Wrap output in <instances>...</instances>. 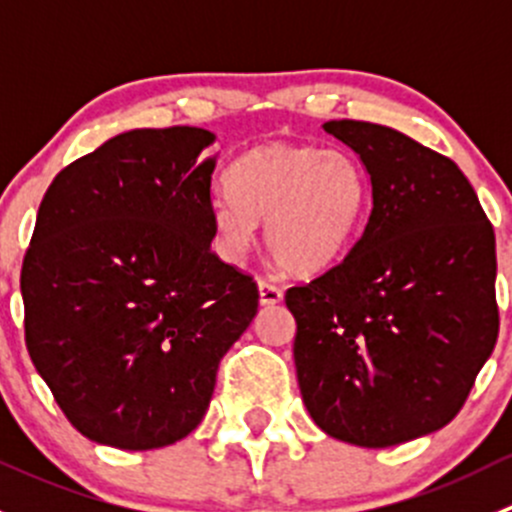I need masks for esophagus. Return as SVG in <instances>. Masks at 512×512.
Returning a JSON list of instances; mask_svg holds the SVG:
<instances>
[{
    "mask_svg": "<svg viewBox=\"0 0 512 512\" xmlns=\"http://www.w3.org/2000/svg\"><path fill=\"white\" fill-rule=\"evenodd\" d=\"M257 287H260V304L270 307V304L282 302V289L277 285H272V282H267V280H260L257 282Z\"/></svg>",
    "mask_w": 512,
    "mask_h": 512,
    "instance_id": "obj_1",
    "label": "esophagus"
}]
</instances>
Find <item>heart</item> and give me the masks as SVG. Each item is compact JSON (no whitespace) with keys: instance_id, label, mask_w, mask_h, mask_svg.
<instances>
[{"instance_id":"b5f03b06","label":"heart","mask_w":512,"mask_h":512,"mask_svg":"<svg viewBox=\"0 0 512 512\" xmlns=\"http://www.w3.org/2000/svg\"><path fill=\"white\" fill-rule=\"evenodd\" d=\"M230 193L213 200L220 250L245 255L265 223V240L282 270L319 275L347 252L364 215L369 183L342 148L267 141L250 148L227 173Z\"/></svg>"}]
</instances>
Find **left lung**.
Here are the masks:
<instances>
[{
    "mask_svg": "<svg viewBox=\"0 0 512 512\" xmlns=\"http://www.w3.org/2000/svg\"><path fill=\"white\" fill-rule=\"evenodd\" d=\"M324 131L359 153L371 213L342 262L287 289L299 391L329 436L396 446L453 421L493 354L495 232L451 158L376 123Z\"/></svg>",
    "mask_w": 512,
    "mask_h": 512,
    "instance_id": "1",
    "label": "left lung"
}]
</instances>
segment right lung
<instances>
[{
  "label": "right lung",
  "instance_id": "right-lung-1",
  "mask_svg": "<svg viewBox=\"0 0 512 512\" xmlns=\"http://www.w3.org/2000/svg\"><path fill=\"white\" fill-rule=\"evenodd\" d=\"M215 136L121 133L46 190L22 265L24 339L71 426L123 451L170 446L208 411L257 282L210 242Z\"/></svg>",
  "mask_w": 512,
  "mask_h": 512
}]
</instances>
